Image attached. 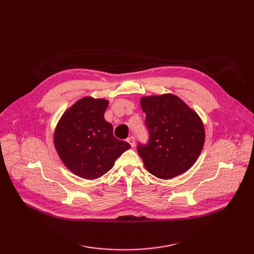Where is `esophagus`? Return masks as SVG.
<instances>
[{
    "label": "esophagus",
    "instance_id": "esophagus-1",
    "mask_svg": "<svg viewBox=\"0 0 254 254\" xmlns=\"http://www.w3.org/2000/svg\"><path fill=\"white\" fill-rule=\"evenodd\" d=\"M127 142L130 144L131 147H134L135 146V137L134 136H130L127 138Z\"/></svg>",
    "mask_w": 254,
    "mask_h": 254
}]
</instances>
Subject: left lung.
Segmentation results:
<instances>
[{"label":"left lung","mask_w":254,"mask_h":254,"mask_svg":"<svg viewBox=\"0 0 254 254\" xmlns=\"http://www.w3.org/2000/svg\"><path fill=\"white\" fill-rule=\"evenodd\" d=\"M141 108L146 113L148 141L139 143L137 150L145 168L165 180L188 171L204 146L201 118L174 95L142 98Z\"/></svg>","instance_id":"1"}]
</instances>
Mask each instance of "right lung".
<instances>
[{
  "label": "right lung",
  "mask_w": 254,
  "mask_h": 254,
  "mask_svg": "<svg viewBox=\"0 0 254 254\" xmlns=\"http://www.w3.org/2000/svg\"><path fill=\"white\" fill-rule=\"evenodd\" d=\"M108 101L83 98L62 116L55 134L57 151L70 171L86 179H97L114 166L130 145L113 136V127L104 113Z\"/></svg>",
  "instance_id": "1"
}]
</instances>
